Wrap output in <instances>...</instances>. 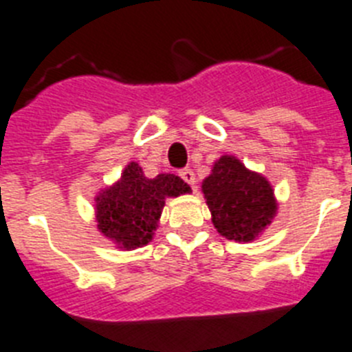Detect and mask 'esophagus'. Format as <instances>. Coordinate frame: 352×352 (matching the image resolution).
<instances>
[{"instance_id": "1", "label": "esophagus", "mask_w": 352, "mask_h": 352, "mask_svg": "<svg viewBox=\"0 0 352 352\" xmlns=\"http://www.w3.org/2000/svg\"><path fill=\"white\" fill-rule=\"evenodd\" d=\"M180 177H182V179L186 180V182H188L189 186H195V182H196V177H195V172H192L191 168H186V170H182V172H180Z\"/></svg>"}]
</instances>
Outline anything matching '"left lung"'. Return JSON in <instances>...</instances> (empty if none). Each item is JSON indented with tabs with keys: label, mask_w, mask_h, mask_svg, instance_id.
Listing matches in <instances>:
<instances>
[{
	"label": "left lung",
	"mask_w": 352,
	"mask_h": 352,
	"mask_svg": "<svg viewBox=\"0 0 352 352\" xmlns=\"http://www.w3.org/2000/svg\"><path fill=\"white\" fill-rule=\"evenodd\" d=\"M215 230L228 240L251 242L270 226L277 214L274 189L259 173L251 172L235 156L215 161L201 184Z\"/></svg>",
	"instance_id": "1"
}]
</instances>
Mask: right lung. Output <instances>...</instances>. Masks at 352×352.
I'll return each instance as SVG.
<instances>
[{
	"mask_svg": "<svg viewBox=\"0 0 352 352\" xmlns=\"http://www.w3.org/2000/svg\"><path fill=\"white\" fill-rule=\"evenodd\" d=\"M186 192H191V188L180 177L160 173L147 179L142 166L131 161L121 179L94 198L98 230L124 251L147 245L160 223L164 199Z\"/></svg>",
	"mask_w": 352,
	"mask_h": 352,
	"instance_id": "1",
	"label": "right lung"
}]
</instances>
